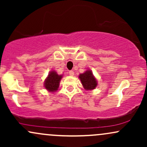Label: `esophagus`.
I'll return each instance as SVG.
<instances>
[{
	"label": "esophagus",
	"mask_w": 147,
	"mask_h": 147,
	"mask_svg": "<svg viewBox=\"0 0 147 147\" xmlns=\"http://www.w3.org/2000/svg\"><path fill=\"white\" fill-rule=\"evenodd\" d=\"M68 72H69V75H71V76H73L74 75H75V72H74L73 70H70Z\"/></svg>",
	"instance_id": "1"
}]
</instances>
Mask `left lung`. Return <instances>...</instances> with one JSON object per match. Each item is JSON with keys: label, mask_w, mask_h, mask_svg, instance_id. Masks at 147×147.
Returning a JSON list of instances; mask_svg holds the SVG:
<instances>
[{"label": "left lung", "mask_w": 147, "mask_h": 147, "mask_svg": "<svg viewBox=\"0 0 147 147\" xmlns=\"http://www.w3.org/2000/svg\"><path fill=\"white\" fill-rule=\"evenodd\" d=\"M79 78L80 79L82 85H83L84 88L86 90H93L97 87V79L94 77L92 72L91 70H88L87 71L84 72V73L80 74L79 76Z\"/></svg>", "instance_id": "8db88e82"}]
</instances>
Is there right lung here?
I'll use <instances>...</instances> for the list:
<instances>
[{"label":"right lung","mask_w":147,"mask_h":147,"mask_svg":"<svg viewBox=\"0 0 147 147\" xmlns=\"http://www.w3.org/2000/svg\"><path fill=\"white\" fill-rule=\"evenodd\" d=\"M62 75H59L55 70H52L49 72L48 77L45 79L44 82V86L46 90L49 92H55L58 90L59 86L60 81L61 79Z\"/></svg>","instance_id":"add662e5"}]
</instances>
